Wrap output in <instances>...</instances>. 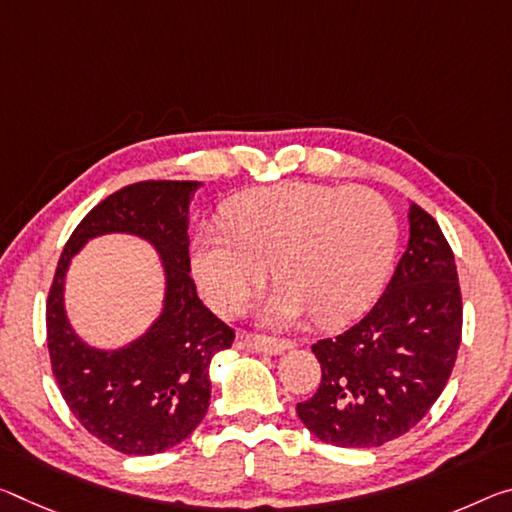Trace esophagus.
Wrapping results in <instances>:
<instances>
[{
  "label": "esophagus",
  "instance_id": "esophagus-1",
  "mask_svg": "<svg viewBox=\"0 0 512 512\" xmlns=\"http://www.w3.org/2000/svg\"><path fill=\"white\" fill-rule=\"evenodd\" d=\"M243 344H246L250 351L271 353V355H278V353L287 351V348L294 346L291 339H275V337H269V335H257V332H248V335H243Z\"/></svg>",
  "mask_w": 512,
  "mask_h": 512
}]
</instances>
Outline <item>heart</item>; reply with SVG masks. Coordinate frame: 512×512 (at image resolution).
<instances>
[{
  "instance_id": "obj_1",
  "label": "heart",
  "mask_w": 512,
  "mask_h": 512,
  "mask_svg": "<svg viewBox=\"0 0 512 512\" xmlns=\"http://www.w3.org/2000/svg\"><path fill=\"white\" fill-rule=\"evenodd\" d=\"M224 227L196 239L193 273L218 312L232 314L269 280L273 321L312 314L323 328L358 319L383 285L396 246L389 202L364 186L285 182L241 193Z\"/></svg>"
}]
</instances>
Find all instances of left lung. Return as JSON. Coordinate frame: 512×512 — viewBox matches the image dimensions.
I'll use <instances>...</instances> for the list:
<instances>
[{"label": "left lung", "mask_w": 512, "mask_h": 512, "mask_svg": "<svg viewBox=\"0 0 512 512\" xmlns=\"http://www.w3.org/2000/svg\"><path fill=\"white\" fill-rule=\"evenodd\" d=\"M462 337L456 259L412 202L410 241L385 294L353 328L312 344L321 385L296 412L335 446L371 449L408 433L449 383Z\"/></svg>", "instance_id": "obj_1"}]
</instances>
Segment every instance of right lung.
<instances>
[{"instance_id":"right-lung-1","label":"right lung","mask_w":512,"mask_h":512,"mask_svg":"<svg viewBox=\"0 0 512 512\" xmlns=\"http://www.w3.org/2000/svg\"><path fill=\"white\" fill-rule=\"evenodd\" d=\"M198 186L191 180H143L104 198L70 234L47 294V348L63 401L95 440L127 456L161 453L193 433L212 396L209 364L234 342V330L202 303L189 275L186 209ZM104 231H132L152 240L169 278L160 321L139 343L111 354L81 345L62 312L69 257Z\"/></svg>"}]
</instances>
